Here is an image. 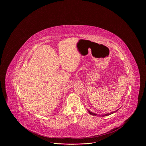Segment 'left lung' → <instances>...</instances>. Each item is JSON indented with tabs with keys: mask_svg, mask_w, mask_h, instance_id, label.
Here are the masks:
<instances>
[{
	"mask_svg": "<svg viewBox=\"0 0 146 146\" xmlns=\"http://www.w3.org/2000/svg\"><path fill=\"white\" fill-rule=\"evenodd\" d=\"M88 110V111L90 113V114H91V115H98L96 114H95V113H92L91 111H90V110ZM117 110L114 111H113V113H108V114H104V115H102V116H103V117H105V116L109 115H110V114H113V113H114L116 112Z\"/></svg>",
	"mask_w": 146,
	"mask_h": 146,
	"instance_id": "1",
	"label": "left lung"
}]
</instances>
